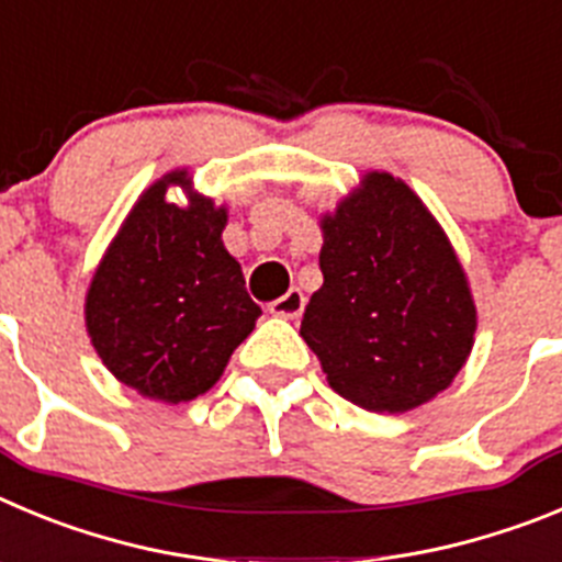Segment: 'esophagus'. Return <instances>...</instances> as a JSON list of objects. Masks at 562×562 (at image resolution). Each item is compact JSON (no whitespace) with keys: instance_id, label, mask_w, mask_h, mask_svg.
I'll return each mask as SVG.
<instances>
[{"instance_id":"34e87169","label":"esophagus","mask_w":562,"mask_h":562,"mask_svg":"<svg viewBox=\"0 0 562 562\" xmlns=\"http://www.w3.org/2000/svg\"><path fill=\"white\" fill-rule=\"evenodd\" d=\"M269 311L274 313V316H280V318L302 316V311H305V293H302L300 288H291L285 296H280V300L271 302Z\"/></svg>"}]
</instances>
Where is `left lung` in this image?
<instances>
[{
  "label": "left lung",
  "mask_w": 562,
  "mask_h": 562,
  "mask_svg": "<svg viewBox=\"0 0 562 562\" xmlns=\"http://www.w3.org/2000/svg\"><path fill=\"white\" fill-rule=\"evenodd\" d=\"M322 288L300 336L333 392L403 414L451 386L473 350L476 305L451 240L406 181L369 170L322 215Z\"/></svg>",
  "instance_id": "obj_1"
}]
</instances>
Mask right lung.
<instances>
[{
	"mask_svg": "<svg viewBox=\"0 0 562 562\" xmlns=\"http://www.w3.org/2000/svg\"><path fill=\"white\" fill-rule=\"evenodd\" d=\"M188 193L170 205L167 187ZM226 206L195 193L187 170L150 184L120 226L86 293V330L125 386L187 403L215 386L260 316L226 251Z\"/></svg>",
	"mask_w": 562,
	"mask_h": 562,
	"instance_id": "add662e5",
	"label": "right lung"
}]
</instances>
